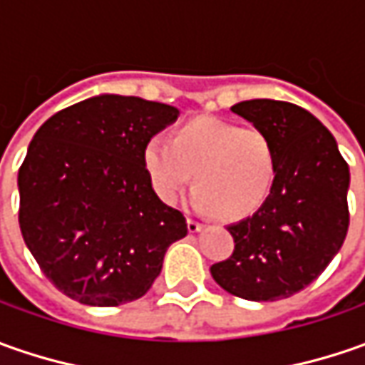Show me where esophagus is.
I'll return each instance as SVG.
<instances>
[{"label": "esophagus", "mask_w": 365, "mask_h": 365, "mask_svg": "<svg viewBox=\"0 0 365 365\" xmlns=\"http://www.w3.org/2000/svg\"><path fill=\"white\" fill-rule=\"evenodd\" d=\"M187 227H189L190 233H197L203 230V223H201V221H197V219H189V221H187Z\"/></svg>", "instance_id": "esophagus-1"}]
</instances>
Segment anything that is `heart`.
Wrapping results in <instances>:
<instances>
[{
  "label": "heart",
  "instance_id": "obj_1",
  "mask_svg": "<svg viewBox=\"0 0 365 365\" xmlns=\"http://www.w3.org/2000/svg\"><path fill=\"white\" fill-rule=\"evenodd\" d=\"M144 166L164 203H176L195 173L197 209L237 221L256 213L268 199L276 176V150L258 128L197 118L185 123L175 140L150 138Z\"/></svg>",
  "mask_w": 365,
  "mask_h": 365
}]
</instances>
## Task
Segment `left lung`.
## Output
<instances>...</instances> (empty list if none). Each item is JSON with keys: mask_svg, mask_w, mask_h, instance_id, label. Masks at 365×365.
Returning a JSON list of instances; mask_svg holds the SVG:
<instances>
[{"mask_svg": "<svg viewBox=\"0 0 365 365\" xmlns=\"http://www.w3.org/2000/svg\"><path fill=\"white\" fill-rule=\"evenodd\" d=\"M272 140L276 176L252 217L233 223V254L211 266L223 290L245 301H280L309 287L344 245L349 166L331 132L307 109L274 99L232 107Z\"/></svg>", "mask_w": 365, "mask_h": 365, "instance_id": "obj_1", "label": "left lung"}]
</instances>
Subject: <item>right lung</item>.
Instances as JSON below:
<instances>
[{
	"label": "right lung",
	"mask_w": 365,
	"mask_h": 365,
	"mask_svg": "<svg viewBox=\"0 0 365 365\" xmlns=\"http://www.w3.org/2000/svg\"><path fill=\"white\" fill-rule=\"evenodd\" d=\"M178 109L99 95L40 125L18 173L20 230L40 270L68 299L118 307L144 297L185 215L152 189L144 148Z\"/></svg>",
	"instance_id": "add662e5"
}]
</instances>
